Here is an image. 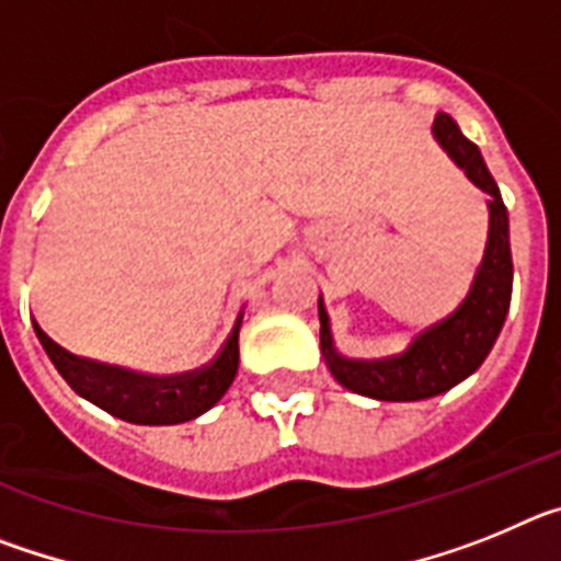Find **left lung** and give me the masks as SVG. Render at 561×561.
<instances>
[{
    "label": "left lung",
    "mask_w": 561,
    "mask_h": 561,
    "mask_svg": "<svg viewBox=\"0 0 561 561\" xmlns=\"http://www.w3.org/2000/svg\"><path fill=\"white\" fill-rule=\"evenodd\" d=\"M433 137L449 160L466 173V180L489 196V236L483 261L472 277V286L458 309L440 323L430 325L408 342V348L385 359H345L331 334V320L323 295L317 300L320 314V351L331 376L351 393L376 401H421L447 393L474 374L497 342L500 329L512 304V244H508V213L497 182L485 168L478 146L460 134L449 114L438 112Z\"/></svg>",
    "instance_id": "1"
}]
</instances>
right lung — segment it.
I'll use <instances>...</instances> for the list:
<instances>
[{
	"instance_id": "add662e5",
	"label": "right lung",
	"mask_w": 561,
	"mask_h": 561,
	"mask_svg": "<svg viewBox=\"0 0 561 561\" xmlns=\"http://www.w3.org/2000/svg\"><path fill=\"white\" fill-rule=\"evenodd\" d=\"M36 331L49 362L56 365L69 388L81 399L92 401L95 408L106 410L108 415L128 421V424L171 427V424L199 419L227 393L238 370L236 329L210 365L173 376L140 374V370L117 368L106 362L83 359V356L69 354L61 345H56L38 325Z\"/></svg>"
}]
</instances>
